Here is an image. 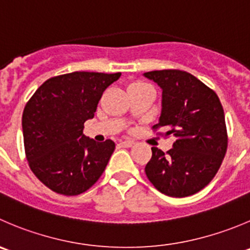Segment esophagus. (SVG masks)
<instances>
[{"instance_id": "34e87169", "label": "esophagus", "mask_w": 250, "mask_h": 250, "mask_svg": "<svg viewBox=\"0 0 250 250\" xmlns=\"http://www.w3.org/2000/svg\"><path fill=\"white\" fill-rule=\"evenodd\" d=\"M132 145H134V142H132V140H123L120 143V146L122 147H130Z\"/></svg>"}]
</instances>
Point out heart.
Masks as SVG:
<instances>
[{
    "label": "heart",
    "mask_w": 250,
    "mask_h": 250,
    "mask_svg": "<svg viewBox=\"0 0 250 250\" xmlns=\"http://www.w3.org/2000/svg\"><path fill=\"white\" fill-rule=\"evenodd\" d=\"M142 84H144V83H142V82H134V83L130 84L129 86H133V85H142Z\"/></svg>",
    "instance_id": "b5f03b06"
}]
</instances>
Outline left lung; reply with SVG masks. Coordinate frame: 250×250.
<instances>
[{
    "label": "left lung",
    "instance_id": "obj_1",
    "mask_svg": "<svg viewBox=\"0 0 250 250\" xmlns=\"http://www.w3.org/2000/svg\"><path fill=\"white\" fill-rule=\"evenodd\" d=\"M144 76L162 89L161 116L152 129L166 128L159 134L176 138L166 154L151 147L145 173L162 194L189 197L211 182L226 155L224 108L216 93L188 72L162 69Z\"/></svg>",
    "mask_w": 250,
    "mask_h": 250
}]
</instances>
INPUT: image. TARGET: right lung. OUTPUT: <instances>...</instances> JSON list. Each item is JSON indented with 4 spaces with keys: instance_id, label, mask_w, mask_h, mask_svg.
Wrapping results in <instances>:
<instances>
[{
    "instance_id": "obj_1",
    "label": "right lung",
    "mask_w": 250,
    "mask_h": 250,
    "mask_svg": "<svg viewBox=\"0 0 250 250\" xmlns=\"http://www.w3.org/2000/svg\"><path fill=\"white\" fill-rule=\"evenodd\" d=\"M121 73L73 72L41 84L23 111L24 149L36 178L57 194L78 195L105 171L115 143L83 134L103 93Z\"/></svg>"
}]
</instances>
